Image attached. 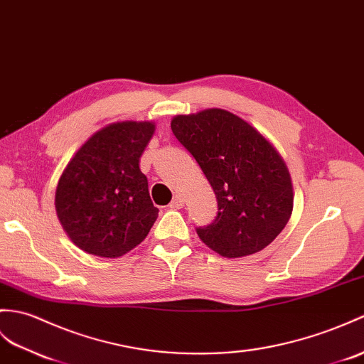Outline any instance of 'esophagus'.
<instances>
[{"instance_id":"1","label":"esophagus","mask_w":364,"mask_h":364,"mask_svg":"<svg viewBox=\"0 0 364 364\" xmlns=\"http://www.w3.org/2000/svg\"><path fill=\"white\" fill-rule=\"evenodd\" d=\"M183 206H184V200L180 196H175L173 200L171 201V205H168V208L171 209H181Z\"/></svg>"}]
</instances>
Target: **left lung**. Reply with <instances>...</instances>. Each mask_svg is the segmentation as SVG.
Masks as SVG:
<instances>
[{
  "label": "left lung",
  "instance_id": "8db88e82",
  "mask_svg": "<svg viewBox=\"0 0 364 364\" xmlns=\"http://www.w3.org/2000/svg\"><path fill=\"white\" fill-rule=\"evenodd\" d=\"M171 127L217 197L214 222L197 228L203 243L230 259L268 247L293 210L291 176L273 144L222 108L178 114Z\"/></svg>",
  "mask_w": 364,
  "mask_h": 364
}]
</instances>
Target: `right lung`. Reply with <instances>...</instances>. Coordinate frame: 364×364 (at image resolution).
<instances>
[{
	"label": "right lung",
	"instance_id": "1",
	"mask_svg": "<svg viewBox=\"0 0 364 364\" xmlns=\"http://www.w3.org/2000/svg\"><path fill=\"white\" fill-rule=\"evenodd\" d=\"M150 121L114 122L75 151L58 180L55 210L68 237L88 255L119 257L147 237L158 217L139 158Z\"/></svg>",
	"mask_w": 364,
	"mask_h": 364
}]
</instances>
